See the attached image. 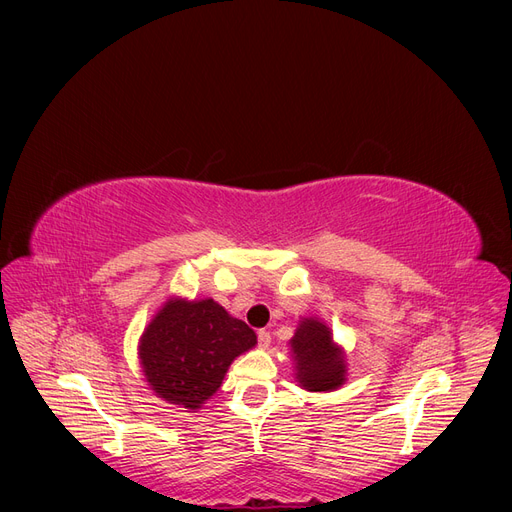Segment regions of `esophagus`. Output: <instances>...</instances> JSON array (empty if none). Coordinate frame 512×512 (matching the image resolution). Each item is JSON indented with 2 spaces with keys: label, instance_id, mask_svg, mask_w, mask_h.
I'll return each mask as SVG.
<instances>
[{
  "label": "esophagus",
  "instance_id": "esophagus-1",
  "mask_svg": "<svg viewBox=\"0 0 512 512\" xmlns=\"http://www.w3.org/2000/svg\"><path fill=\"white\" fill-rule=\"evenodd\" d=\"M257 340H259L261 348H267V346H270V342H272V334L267 332V330H259L257 332Z\"/></svg>",
  "mask_w": 512,
  "mask_h": 512
}]
</instances>
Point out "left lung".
<instances>
[{"label": "left lung", "mask_w": 512, "mask_h": 512, "mask_svg": "<svg viewBox=\"0 0 512 512\" xmlns=\"http://www.w3.org/2000/svg\"><path fill=\"white\" fill-rule=\"evenodd\" d=\"M288 344L301 388L332 392L346 382L344 351L332 340V330L321 319L303 317Z\"/></svg>", "instance_id": "1"}]
</instances>
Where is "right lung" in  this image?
<instances>
[{"label": "right lung", "instance_id": "obj_1", "mask_svg": "<svg viewBox=\"0 0 512 512\" xmlns=\"http://www.w3.org/2000/svg\"><path fill=\"white\" fill-rule=\"evenodd\" d=\"M257 344L255 332L213 299H170L139 340L149 388L170 405L201 409L222 386L230 363Z\"/></svg>", "mask_w": 512, "mask_h": 512}]
</instances>
